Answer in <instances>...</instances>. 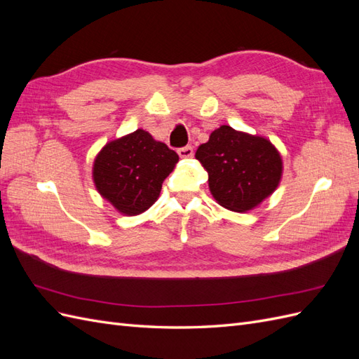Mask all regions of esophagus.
<instances>
[{"instance_id":"34e87169","label":"esophagus","mask_w":359,"mask_h":359,"mask_svg":"<svg viewBox=\"0 0 359 359\" xmlns=\"http://www.w3.org/2000/svg\"><path fill=\"white\" fill-rule=\"evenodd\" d=\"M178 156H180L181 158H190V157H193V148H191L190 145L180 148V149H178Z\"/></svg>"}]
</instances>
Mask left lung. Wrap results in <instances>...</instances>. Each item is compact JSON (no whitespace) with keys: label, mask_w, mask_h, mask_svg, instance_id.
<instances>
[{"label":"left lung","mask_w":359,"mask_h":359,"mask_svg":"<svg viewBox=\"0 0 359 359\" xmlns=\"http://www.w3.org/2000/svg\"><path fill=\"white\" fill-rule=\"evenodd\" d=\"M208 172L212 198L224 208L247 212L278 187L283 161L277 148L262 136L222 126L196 151Z\"/></svg>","instance_id":"8db88e82"}]
</instances>
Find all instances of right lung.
<instances>
[{
	"label": "right lung",
	"mask_w": 359,
	"mask_h": 359,
	"mask_svg": "<svg viewBox=\"0 0 359 359\" xmlns=\"http://www.w3.org/2000/svg\"><path fill=\"white\" fill-rule=\"evenodd\" d=\"M180 157L142 128L106 144L93 166L95 189L126 215H137L153 205L161 184Z\"/></svg>",
	"instance_id": "add662e5"
}]
</instances>
